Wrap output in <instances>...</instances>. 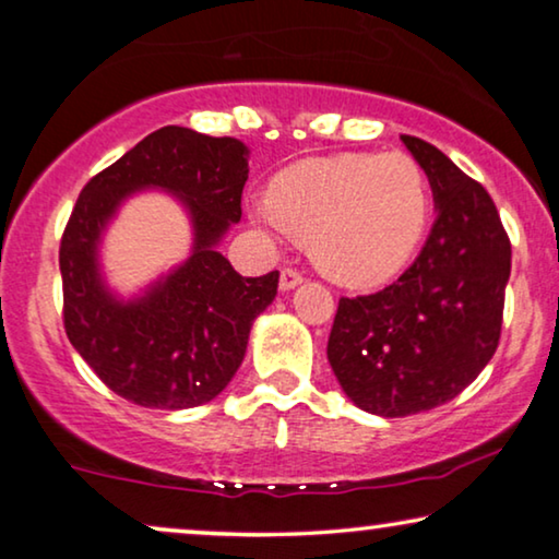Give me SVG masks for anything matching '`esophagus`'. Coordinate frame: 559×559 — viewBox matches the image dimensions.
<instances>
[{"label":"esophagus","mask_w":559,"mask_h":559,"mask_svg":"<svg viewBox=\"0 0 559 559\" xmlns=\"http://www.w3.org/2000/svg\"><path fill=\"white\" fill-rule=\"evenodd\" d=\"M302 282V272L293 270V266H285V270L280 272V287L282 289H293Z\"/></svg>","instance_id":"1"}]
</instances>
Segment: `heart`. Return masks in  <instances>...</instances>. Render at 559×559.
I'll list each match as a JSON object with an SVG mask.
<instances>
[{"instance_id":"heart-1","label":"heart","mask_w":559,"mask_h":559,"mask_svg":"<svg viewBox=\"0 0 559 559\" xmlns=\"http://www.w3.org/2000/svg\"><path fill=\"white\" fill-rule=\"evenodd\" d=\"M432 209L423 165L404 152L302 159L251 203L266 231L308 241L312 262L343 285L394 277L423 241Z\"/></svg>"}]
</instances>
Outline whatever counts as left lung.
I'll return each instance as SVG.
<instances>
[{
    "instance_id": "1",
    "label": "left lung",
    "mask_w": 559,
    "mask_h": 559,
    "mask_svg": "<svg viewBox=\"0 0 559 559\" xmlns=\"http://www.w3.org/2000/svg\"><path fill=\"white\" fill-rule=\"evenodd\" d=\"M432 186L438 218L407 272L373 295L341 297L328 361L343 392L381 417L440 407L499 348L511 241L486 188L435 144L402 134Z\"/></svg>"
}]
</instances>
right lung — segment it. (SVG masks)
Segmentation results:
<instances>
[{
    "instance_id": "add662e5",
    "label": "right lung",
    "mask_w": 559,
    "mask_h": 559,
    "mask_svg": "<svg viewBox=\"0 0 559 559\" xmlns=\"http://www.w3.org/2000/svg\"><path fill=\"white\" fill-rule=\"evenodd\" d=\"M247 147L231 136L163 127L83 186L60 239L68 341L114 394L150 409H188L226 389L243 361L254 318L277 295L280 272L241 277L218 254L241 218ZM178 192L191 209L189 262L134 304L105 293L95 270L97 234L136 187Z\"/></svg>"
}]
</instances>
